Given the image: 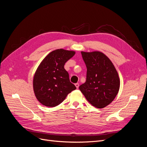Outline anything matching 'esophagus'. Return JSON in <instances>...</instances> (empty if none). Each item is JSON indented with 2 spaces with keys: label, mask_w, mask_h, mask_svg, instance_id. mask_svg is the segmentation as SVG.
Here are the masks:
<instances>
[{
  "label": "esophagus",
  "mask_w": 147,
  "mask_h": 147,
  "mask_svg": "<svg viewBox=\"0 0 147 147\" xmlns=\"http://www.w3.org/2000/svg\"><path fill=\"white\" fill-rule=\"evenodd\" d=\"M75 86H76V88L78 89V87H79V84L78 83H75Z\"/></svg>",
  "instance_id": "34e87169"
}]
</instances>
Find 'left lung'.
I'll return each mask as SVG.
<instances>
[{
    "mask_svg": "<svg viewBox=\"0 0 147 147\" xmlns=\"http://www.w3.org/2000/svg\"><path fill=\"white\" fill-rule=\"evenodd\" d=\"M81 53L87 72L86 82L79 86L80 90L92 105L104 108L114 100L119 91L118 74L112 61L103 53Z\"/></svg>",
    "mask_w": 147,
    "mask_h": 147,
    "instance_id": "left-lung-1",
    "label": "left lung"
}]
</instances>
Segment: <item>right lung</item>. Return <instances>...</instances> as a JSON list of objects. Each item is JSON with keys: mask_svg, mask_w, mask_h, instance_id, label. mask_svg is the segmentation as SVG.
<instances>
[{"mask_svg": "<svg viewBox=\"0 0 147 147\" xmlns=\"http://www.w3.org/2000/svg\"><path fill=\"white\" fill-rule=\"evenodd\" d=\"M75 54L74 51L57 49L43 59L33 79L34 94L37 100L47 107L60 104L76 87L70 82L65 63Z\"/></svg>", "mask_w": 147, "mask_h": 147, "instance_id": "1", "label": "right lung"}]
</instances>
